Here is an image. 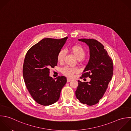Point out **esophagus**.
Instances as JSON below:
<instances>
[{
  "mask_svg": "<svg viewBox=\"0 0 131 131\" xmlns=\"http://www.w3.org/2000/svg\"><path fill=\"white\" fill-rule=\"evenodd\" d=\"M71 81H72V80H71V79H69V78H67V82H70Z\"/></svg>",
  "mask_w": 131,
  "mask_h": 131,
  "instance_id": "esophagus-1",
  "label": "esophagus"
}]
</instances>
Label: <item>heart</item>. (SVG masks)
Segmentation results:
<instances>
[{"label": "heart", "mask_w": 131, "mask_h": 131, "mask_svg": "<svg viewBox=\"0 0 131 131\" xmlns=\"http://www.w3.org/2000/svg\"><path fill=\"white\" fill-rule=\"evenodd\" d=\"M70 51L74 55V56L78 60H81L83 59L85 56V51L84 48L80 45H74L71 47ZM66 55V51L65 50H61L57 55V61L60 63H62L64 61L65 56ZM79 70L76 67H64L62 69V73L69 78L72 77L75 73H77Z\"/></svg>", "instance_id": "b5f03b06"}]
</instances>
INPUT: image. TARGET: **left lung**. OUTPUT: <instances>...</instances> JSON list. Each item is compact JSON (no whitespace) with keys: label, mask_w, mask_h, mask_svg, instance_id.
Returning <instances> with one entry per match:
<instances>
[{"label":"left lung","mask_w":131,"mask_h":131,"mask_svg":"<svg viewBox=\"0 0 131 131\" xmlns=\"http://www.w3.org/2000/svg\"><path fill=\"white\" fill-rule=\"evenodd\" d=\"M86 43L90 49V59L80 78L89 77L91 81L82 82L75 91L80 102L88 106L97 104L108 88L113 73V64L104 45L93 39L79 40Z\"/></svg>","instance_id":"obj_1"}]
</instances>
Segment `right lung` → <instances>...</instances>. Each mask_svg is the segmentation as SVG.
I'll return each instance as SVG.
<instances>
[{
  "label": "right lung",
  "mask_w": 131,
  "mask_h": 131,
  "mask_svg": "<svg viewBox=\"0 0 131 131\" xmlns=\"http://www.w3.org/2000/svg\"><path fill=\"white\" fill-rule=\"evenodd\" d=\"M67 38H44L31 47L25 55L24 81L31 97L40 105L49 106L57 102L67 82L65 77L56 80L49 74L50 68L57 65L58 53Z\"/></svg>",
  "instance_id": "obj_1"
}]
</instances>
